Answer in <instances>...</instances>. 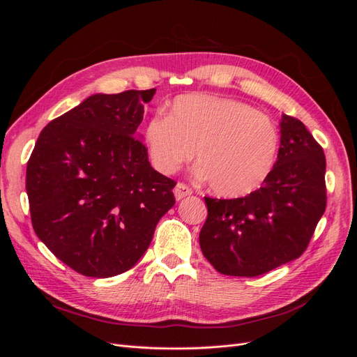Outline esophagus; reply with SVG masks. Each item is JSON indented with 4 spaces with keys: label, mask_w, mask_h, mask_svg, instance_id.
Instances as JSON below:
<instances>
[{
    "label": "esophagus",
    "mask_w": 357,
    "mask_h": 357,
    "mask_svg": "<svg viewBox=\"0 0 357 357\" xmlns=\"http://www.w3.org/2000/svg\"><path fill=\"white\" fill-rule=\"evenodd\" d=\"M190 195H192V189L189 186H186L185 183H177V186L174 188V197L177 201Z\"/></svg>",
    "instance_id": "34e87169"
}]
</instances>
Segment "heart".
Returning <instances> with one entry per match:
<instances>
[{
  "label": "heart",
  "instance_id": "b5f03b06",
  "mask_svg": "<svg viewBox=\"0 0 357 357\" xmlns=\"http://www.w3.org/2000/svg\"><path fill=\"white\" fill-rule=\"evenodd\" d=\"M144 142L153 165L172 174L193 158L198 176L226 198L250 195L274 169L280 135L266 114L232 98L183 95L150 119Z\"/></svg>",
  "mask_w": 357,
  "mask_h": 357
}]
</instances>
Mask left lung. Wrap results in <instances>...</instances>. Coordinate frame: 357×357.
Segmentation results:
<instances>
[{
    "label": "left lung",
    "mask_w": 357,
    "mask_h": 357,
    "mask_svg": "<svg viewBox=\"0 0 357 357\" xmlns=\"http://www.w3.org/2000/svg\"><path fill=\"white\" fill-rule=\"evenodd\" d=\"M274 169L262 188L235 199L205 197L199 232L205 259L220 274L256 277L299 257L326 208L323 149L305 125L283 114Z\"/></svg>",
    "instance_id": "obj_1"
}]
</instances>
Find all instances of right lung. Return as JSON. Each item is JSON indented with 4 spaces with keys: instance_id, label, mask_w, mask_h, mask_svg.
Returning a JSON list of instances; mask_svg holds the SVG:
<instances>
[{
    "instance_id": "1",
    "label": "right lung",
    "mask_w": 357,
    "mask_h": 357,
    "mask_svg": "<svg viewBox=\"0 0 357 357\" xmlns=\"http://www.w3.org/2000/svg\"><path fill=\"white\" fill-rule=\"evenodd\" d=\"M156 89L95 93L52 121L26 167L31 222L74 271L107 278L131 269L176 202L137 128Z\"/></svg>"
}]
</instances>
